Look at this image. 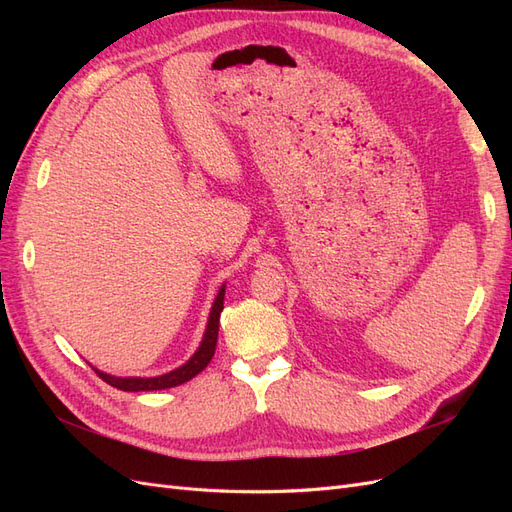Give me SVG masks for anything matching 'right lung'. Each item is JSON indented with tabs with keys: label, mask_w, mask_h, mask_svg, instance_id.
Wrapping results in <instances>:
<instances>
[{
	"label": "right lung",
	"mask_w": 512,
	"mask_h": 512,
	"mask_svg": "<svg viewBox=\"0 0 512 512\" xmlns=\"http://www.w3.org/2000/svg\"><path fill=\"white\" fill-rule=\"evenodd\" d=\"M224 292H226V284L218 290V297H215V301H213L211 314H209V320H207V329H205V335H203V342H200L198 350L192 354V359L188 363H183L181 367L168 371V374L156 376V378H117V376H111V374H104V371H100L96 367H94V371L106 384L115 386V389H119V391H130V393L162 391V389H170V386H179L183 382L192 380L213 359L215 344H218L220 314H222V309H224Z\"/></svg>",
	"instance_id": "right-lung-1"
}]
</instances>
